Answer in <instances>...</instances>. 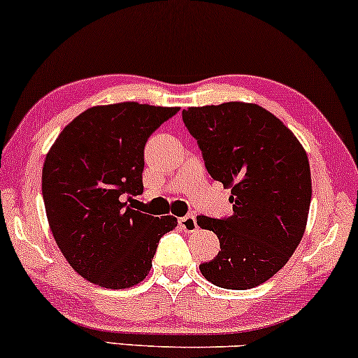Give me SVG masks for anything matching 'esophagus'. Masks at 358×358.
Segmentation results:
<instances>
[{
	"mask_svg": "<svg viewBox=\"0 0 358 358\" xmlns=\"http://www.w3.org/2000/svg\"><path fill=\"white\" fill-rule=\"evenodd\" d=\"M178 222H180V227H182L185 232H195L196 229H199L195 215H185Z\"/></svg>",
	"mask_w": 358,
	"mask_h": 358,
	"instance_id": "34e87169",
	"label": "esophagus"
}]
</instances>
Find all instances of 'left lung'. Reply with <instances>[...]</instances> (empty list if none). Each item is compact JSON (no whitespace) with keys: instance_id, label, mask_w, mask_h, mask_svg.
Instances as JSON below:
<instances>
[{"instance_id":"8db88e82","label":"left lung","mask_w":358,"mask_h":358,"mask_svg":"<svg viewBox=\"0 0 358 358\" xmlns=\"http://www.w3.org/2000/svg\"><path fill=\"white\" fill-rule=\"evenodd\" d=\"M182 116L208 173L231 188V217H196V224L220 241L219 254L200 271L225 289L262 285L286 264L305 234L311 202L306 151L257 104L188 108Z\"/></svg>"}]
</instances>
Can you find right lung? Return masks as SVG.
Returning a JSON list of instances; mask_svg holds the SVG:
<instances>
[{
  "mask_svg": "<svg viewBox=\"0 0 358 358\" xmlns=\"http://www.w3.org/2000/svg\"><path fill=\"white\" fill-rule=\"evenodd\" d=\"M178 108L119 102L79 114L55 139L42 171L53 239L82 278L109 289L148 276L158 242L176 217L134 208L143 192L145 145Z\"/></svg>",
  "mask_w": 358,
  "mask_h": 358,
  "instance_id": "1",
  "label": "right lung"
}]
</instances>
